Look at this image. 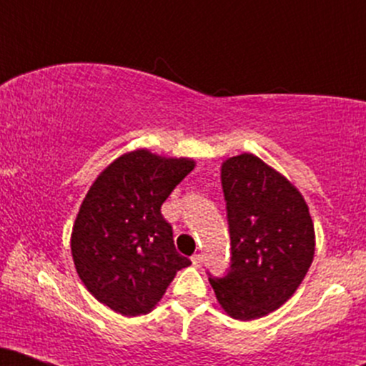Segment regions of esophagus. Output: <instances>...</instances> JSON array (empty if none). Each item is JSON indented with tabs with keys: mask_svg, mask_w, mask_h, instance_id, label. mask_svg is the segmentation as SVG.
<instances>
[{
	"mask_svg": "<svg viewBox=\"0 0 366 366\" xmlns=\"http://www.w3.org/2000/svg\"><path fill=\"white\" fill-rule=\"evenodd\" d=\"M192 264H194V267H201V264H203V254H192Z\"/></svg>",
	"mask_w": 366,
	"mask_h": 366,
	"instance_id": "esophagus-1",
	"label": "esophagus"
}]
</instances>
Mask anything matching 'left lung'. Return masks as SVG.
<instances>
[{"label": "left lung", "mask_w": 366, "mask_h": 366, "mask_svg": "<svg viewBox=\"0 0 366 366\" xmlns=\"http://www.w3.org/2000/svg\"><path fill=\"white\" fill-rule=\"evenodd\" d=\"M230 267L208 272L218 303L237 320L282 306L303 282L315 254V229L296 187L251 153L222 165Z\"/></svg>", "instance_id": "1"}]
</instances>
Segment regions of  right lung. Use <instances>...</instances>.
I'll list each match as a JSON object with an SVG mask.
<instances>
[{"mask_svg":"<svg viewBox=\"0 0 366 366\" xmlns=\"http://www.w3.org/2000/svg\"><path fill=\"white\" fill-rule=\"evenodd\" d=\"M194 169L187 158L146 149L124 154L92 184L72 230V256L84 285L125 317L151 312L180 268L174 230L162 204Z\"/></svg>","mask_w":366,"mask_h":366,"instance_id":"right-lung-1","label":"right lung"}]
</instances>
